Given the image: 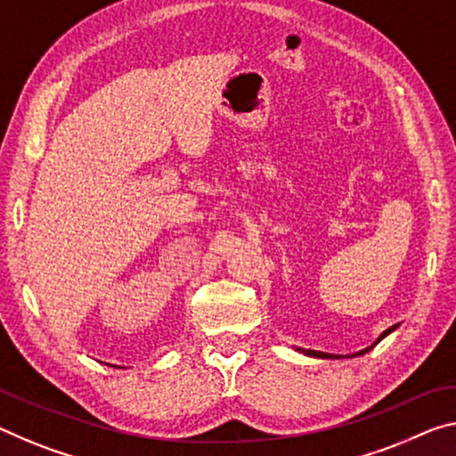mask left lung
I'll list each match as a JSON object with an SVG mask.
<instances>
[{
    "label": "left lung",
    "instance_id": "8db88e82",
    "mask_svg": "<svg viewBox=\"0 0 456 456\" xmlns=\"http://www.w3.org/2000/svg\"><path fill=\"white\" fill-rule=\"evenodd\" d=\"M397 328V324L395 326H391V328H387V330H385L383 334H379V338H377L373 345L370 346H367V348H362V350H359V353H354V354H348V356H359V354H365V353H369L370 348H373L375 345H379V342L385 338V336L387 334H391ZM296 350H299V353H304L305 356H314V359H340V354H330V353H320V350H310V348H299V346H293Z\"/></svg>",
    "mask_w": 456,
    "mask_h": 456
}]
</instances>
